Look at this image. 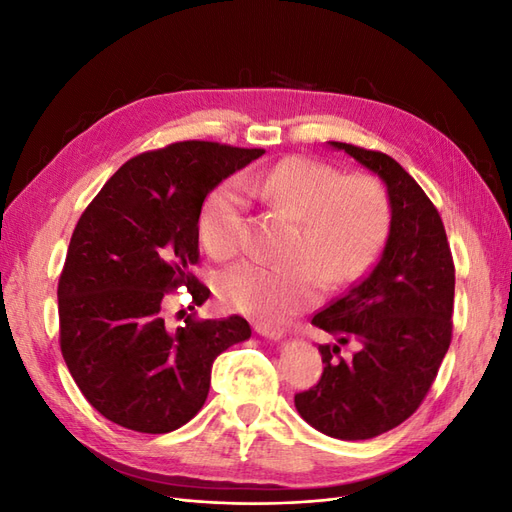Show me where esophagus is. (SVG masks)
<instances>
[{"label": "esophagus", "instance_id": "1", "mask_svg": "<svg viewBox=\"0 0 512 512\" xmlns=\"http://www.w3.org/2000/svg\"><path fill=\"white\" fill-rule=\"evenodd\" d=\"M254 331L262 337H269V339H280L282 337V329L273 327L269 322H254Z\"/></svg>", "mask_w": 512, "mask_h": 512}]
</instances>
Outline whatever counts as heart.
<instances>
[{
    "label": "heart",
    "mask_w": 512,
    "mask_h": 512,
    "mask_svg": "<svg viewBox=\"0 0 512 512\" xmlns=\"http://www.w3.org/2000/svg\"><path fill=\"white\" fill-rule=\"evenodd\" d=\"M247 192L299 222L288 265L243 260L218 277L222 301L252 316L284 318L312 305L327 286L361 277L389 230V198L367 175H348L309 158H286L243 175ZM247 198L230 179L215 188L200 215V237L215 258L237 254L247 239Z\"/></svg>",
    "instance_id": "b5f03b06"
}]
</instances>
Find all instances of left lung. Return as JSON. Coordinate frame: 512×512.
Returning <instances> with one entry per match:
<instances>
[{
    "label": "left lung",
    "mask_w": 512,
    "mask_h": 512,
    "mask_svg": "<svg viewBox=\"0 0 512 512\" xmlns=\"http://www.w3.org/2000/svg\"><path fill=\"white\" fill-rule=\"evenodd\" d=\"M331 147L384 181L391 228L365 280L312 318L359 350L344 359L337 344L318 346L324 371L294 406L331 438L369 440L412 416L438 376L453 335L455 265L438 209L404 168L382 151Z\"/></svg>",
    "instance_id": "left-lung-1"
}]
</instances>
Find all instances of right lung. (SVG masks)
I'll return each mask as SVG.
<instances>
[{"instance_id":"1","label":"right lung","mask_w":512,"mask_h":512,"mask_svg":"<svg viewBox=\"0 0 512 512\" xmlns=\"http://www.w3.org/2000/svg\"><path fill=\"white\" fill-rule=\"evenodd\" d=\"M265 149L183 141L145 151L104 183L76 224L59 275V346L85 399L108 421L141 433L185 425L209 395L211 367L252 335L241 316L168 327L170 292L192 307L209 288L198 262V218L207 194Z\"/></svg>"}]
</instances>
